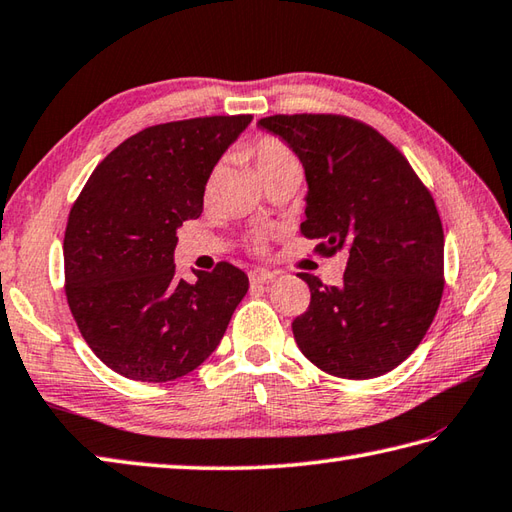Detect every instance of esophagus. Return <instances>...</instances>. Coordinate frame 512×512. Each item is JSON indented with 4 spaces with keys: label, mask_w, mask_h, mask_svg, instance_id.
I'll return each mask as SVG.
<instances>
[{
    "label": "esophagus",
    "mask_w": 512,
    "mask_h": 512,
    "mask_svg": "<svg viewBox=\"0 0 512 512\" xmlns=\"http://www.w3.org/2000/svg\"><path fill=\"white\" fill-rule=\"evenodd\" d=\"M248 279H250V286L257 288V286H264L268 282H273L275 273H270V270H264V268H255V270H250V273H248Z\"/></svg>",
    "instance_id": "34e87169"
}]
</instances>
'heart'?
<instances>
[{
    "label": "heart",
    "instance_id": "b5f03b06",
    "mask_svg": "<svg viewBox=\"0 0 512 512\" xmlns=\"http://www.w3.org/2000/svg\"><path fill=\"white\" fill-rule=\"evenodd\" d=\"M248 155H250V162H253L257 177L262 179V182H266L268 177H273L277 173H284V170L299 168V159L293 153V148H290L284 139H279L275 135L259 137L257 142L248 148ZM215 179H217V170H213V175L208 177V188H213ZM253 248L264 250L262 239H255Z\"/></svg>",
    "mask_w": 512,
    "mask_h": 512
}]
</instances>
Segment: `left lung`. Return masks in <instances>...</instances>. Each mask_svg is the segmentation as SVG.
I'll list each match as a JSON object with an SVG mask.
<instances>
[{"mask_svg": "<svg viewBox=\"0 0 512 512\" xmlns=\"http://www.w3.org/2000/svg\"><path fill=\"white\" fill-rule=\"evenodd\" d=\"M259 126L302 159L315 253L344 250V282L299 273L310 304L295 317L304 357L346 379L379 377L422 342L444 295V228L435 199L388 139L346 115H273Z\"/></svg>", "mask_w": 512, "mask_h": 512, "instance_id": "obj_1", "label": "left lung"}]
</instances>
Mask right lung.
Listing matches in <instances>:
<instances>
[{
  "label": "right lung",
  "mask_w": 512,
  "mask_h": 512,
  "mask_svg": "<svg viewBox=\"0 0 512 512\" xmlns=\"http://www.w3.org/2000/svg\"><path fill=\"white\" fill-rule=\"evenodd\" d=\"M250 115H213L139 130L102 159L70 208L66 299L102 362L135 382L188 375L222 342L248 290L219 262L197 282L177 275V228L197 219L219 157Z\"/></svg>",
  "instance_id": "add662e5"
}]
</instances>
